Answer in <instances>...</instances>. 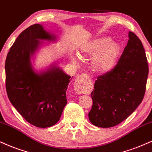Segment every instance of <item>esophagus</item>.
<instances>
[{"label": "esophagus", "mask_w": 152, "mask_h": 152, "mask_svg": "<svg viewBox=\"0 0 152 152\" xmlns=\"http://www.w3.org/2000/svg\"><path fill=\"white\" fill-rule=\"evenodd\" d=\"M86 75L83 74L75 80V82L74 88L75 91L77 94H82L85 91V78L86 77Z\"/></svg>", "instance_id": "obj_1"}]
</instances>
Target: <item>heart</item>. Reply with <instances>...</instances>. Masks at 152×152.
I'll return each mask as SVG.
<instances>
[{
	"label": "heart",
	"instance_id": "1",
	"mask_svg": "<svg viewBox=\"0 0 152 152\" xmlns=\"http://www.w3.org/2000/svg\"><path fill=\"white\" fill-rule=\"evenodd\" d=\"M121 53L118 43L110 42L108 37L97 38L88 43L82 50V54L93 57L91 65L96 72H110L115 65Z\"/></svg>",
	"mask_w": 152,
	"mask_h": 152
}]
</instances>
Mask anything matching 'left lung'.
<instances>
[{"label":"left lung","instance_id":"obj_1","mask_svg":"<svg viewBox=\"0 0 152 152\" xmlns=\"http://www.w3.org/2000/svg\"><path fill=\"white\" fill-rule=\"evenodd\" d=\"M121 57L110 72L99 76L91 91L89 121L99 128H110L125 121L141 104L149 67L141 41L132 31Z\"/></svg>","mask_w":152,"mask_h":152}]
</instances>
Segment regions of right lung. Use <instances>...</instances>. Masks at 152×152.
<instances>
[{
    "mask_svg": "<svg viewBox=\"0 0 152 152\" xmlns=\"http://www.w3.org/2000/svg\"><path fill=\"white\" fill-rule=\"evenodd\" d=\"M56 41L55 34L46 31L42 24H33L19 35L5 60L7 96L20 115L38 128L55 125L67 104L71 77L56 63L37 71L31 60L45 44L43 42Z\"/></svg>",
    "mask_w": 152,
    "mask_h": 152,
    "instance_id": "obj_1",
    "label": "right lung"
}]
</instances>
